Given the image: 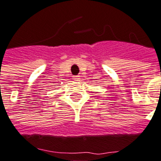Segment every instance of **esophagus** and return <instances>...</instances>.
<instances>
[{
	"mask_svg": "<svg viewBox=\"0 0 161 161\" xmlns=\"http://www.w3.org/2000/svg\"><path fill=\"white\" fill-rule=\"evenodd\" d=\"M80 76L79 75H75V76H74L73 77V80H75V81H78V80H80Z\"/></svg>",
	"mask_w": 161,
	"mask_h": 161,
	"instance_id": "1",
	"label": "esophagus"
}]
</instances>
